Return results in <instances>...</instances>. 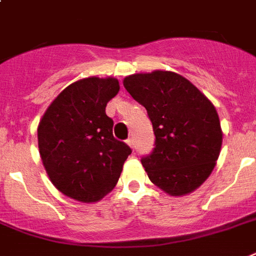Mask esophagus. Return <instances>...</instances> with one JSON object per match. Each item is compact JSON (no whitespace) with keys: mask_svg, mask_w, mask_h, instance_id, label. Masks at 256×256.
<instances>
[{"mask_svg":"<svg viewBox=\"0 0 256 256\" xmlns=\"http://www.w3.org/2000/svg\"><path fill=\"white\" fill-rule=\"evenodd\" d=\"M128 144L130 147H132V148H134L135 147V142H134V138H128Z\"/></svg>","mask_w":256,"mask_h":256,"instance_id":"1","label":"esophagus"}]
</instances>
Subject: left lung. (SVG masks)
Wrapping results in <instances>:
<instances>
[{
	"mask_svg": "<svg viewBox=\"0 0 256 256\" xmlns=\"http://www.w3.org/2000/svg\"><path fill=\"white\" fill-rule=\"evenodd\" d=\"M132 98L146 108L155 148L142 158L150 180L170 196H186L210 176L222 146L214 105L182 74L171 70L124 78Z\"/></svg>",
	"mask_w": 256,
	"mask_h": 256,
	"instance_id": "1",
	"label": "left lung"
}]
</instances>
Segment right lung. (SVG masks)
Segmentation results:
<instances>
[{
    "label": "right lung",
    "instance_id": "obj_1",
    "mask_svg": "<svg viewBox=\"0 0 256 256\" xmlns=\"http://www.w3.org/2000/svg\"><path fill=\"white\" fill-rule=\"evenodd\" d=\"M120 90L117 78L74 81L47 108L38 126V146L50 180L80 202H96L116 186L132 148L113 136L105 113Z\"/></svg>",
    "mask_w": 256,
    "mask_h": 256
}]
</instances>
